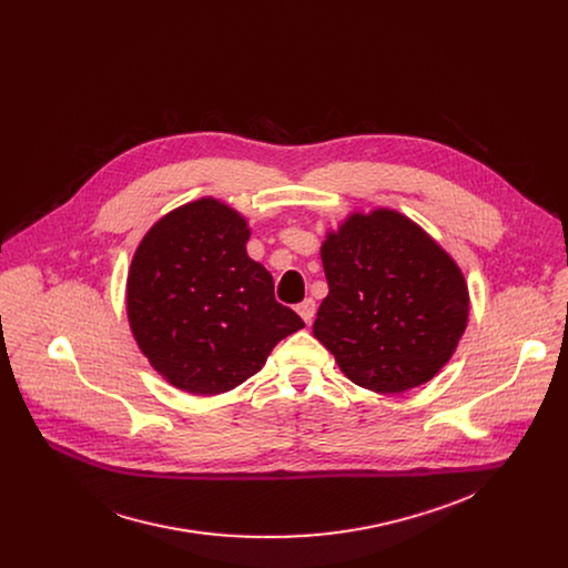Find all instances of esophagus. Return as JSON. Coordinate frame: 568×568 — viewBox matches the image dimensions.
Instances as JSON below:
<instances>
[{
  "label": "esophagus",
  "instance_id": "esophagus-1",
  "mask_svg": "<svg viewBox=\"0 0 568 568\" xmlns=\"http://www.w3.org/2000/svg\"><path fill=\"white\" fill-rule=\"evenodd\" d=\"M295 311H297V315H300L306 324H313V320H315V302H313V300H304L302 304L295 306Z\"/></svg>",
  "mask_w": 568,
  "mask_h": 568
}]
</instances>
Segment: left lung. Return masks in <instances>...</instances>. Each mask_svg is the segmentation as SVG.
<instances>
[{
    "mask_svg": "<svg viewBox=\"0 0 568 568\" xmlns=\"http://www.w3.org/2000/svg\"><path fill=\"white\" fill-rule=\"evenodd\" d=\"M327 295L313 324L338 369L376 394L437 376L470 317L455 257L392 207L349 212L322 243Z\"/></svg>",
    "mask_w": 568,
    "mask_h": 568,
    "instance_id": "obj_1",
    "label": "left lung"
}]
</instances>
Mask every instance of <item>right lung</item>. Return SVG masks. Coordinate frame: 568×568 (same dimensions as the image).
I'll use <instances>...</instances> for the list:
<instances>
[{
    "label": "right lung",
    "mask_w": 568,
    "mask_h": 568,
    "mask_svg": "<svg viewBox=\"0 0 568 568\" xmlns=\"http://www.w3.org/2000/svg\"><path fill=\"white\" fill-rule=\"evenodd\" d=\"M248 221L201 196L144 234L126 275V317L140 352L172 387L221 396L262 369L304 322L275 302L271 273L246 253Z\"/></svg>",
    "instance_id": "1"
}]
</instances>
